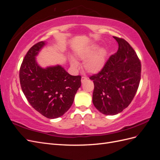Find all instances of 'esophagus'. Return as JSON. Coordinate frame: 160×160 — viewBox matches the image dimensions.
Segmentation results:
<instances>
[{
  "instance_id": "esophagus-1",
  "label": "esophagus",
  "mask_w": 160,
  "mask_h": 160,
  "mask_svg": "<svg viewBox=\"0 0 160 160\" xmlns=\"http://www.w3.org/2000/svg\"><path fill=\"white\" fill-rule=\"evenodd\" d=\"M87 79H88V77H85V76L82 77H81V83H84V82H85Z\"/></svg>"
}]
</instances>
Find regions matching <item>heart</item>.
Returning a JSON list of instances; mask_svg holds the SVG:
<instances>
[{
    "label": "heart",
    "mask_w": 160,
    "mask_h": 160,
    "mask_svg": "<svg viewBox=\"0 0 160 160\" xmlns=\"http://www.w3.org/2000/svg\"><path fill=\"white\" fill-rule=\"evenodd\" d=\"M106 51L103 48L98 49V45H93L89 49L79 53L78 57L81 59H86L84 68L89 73H97L103 68L105 63ZM71 65L75 69L78 68L79 64L74 59H70Z\"/></svg>",
    "instance_id": "obj_1"
}]
</instances>
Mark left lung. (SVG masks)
<instances>
[{"instance_id": "1", "label": "left lung", "mask_w": 160, "mask_h": 160, "mask_svg": "<svg viewBox=\"0 0 160 160\" xmlns=\"http://www.w3.org/2000/svg\"><path fill=\"white\" fill-rule=\"evenodd\" d=\"M118 43L99 73L90 77L93 81V103L106 115L118 114L128 107L136 93L141 79V62L136 52L123 38L113 37Z\"/></svg>"}]
</instances>
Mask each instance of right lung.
<instances>
[{
	"label": "right lung",
	"mask_w": 160,
	"mask_h": 160,
	"mask_svg": "<svg viewBox=\"0 0 160 160\" xmlns=\"http://www.w3.org/2000/svg\"><path fill=\"white\" fill-rule=\"evenodd\" d=\"M45 45V41H41L28 50L19 78L23 93L32 107L45 117L55 119L71 108L81 87V77L71 75L59 65L41 67L36 57Z\"/></svg>",
	"instance_id": "right-lung-1"
}]
</instances>
